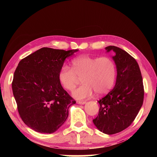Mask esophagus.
<instances>
[{"instance_id": "1", "label": "esophagus", "mask_w": 157, "mask_h": 157, "mask_svg": "<svg viewBox=\"0 0 157 157\" xmlns=\"http://www.w3.org/2000/svg\"><path fill=\"white\" fill-rule=\"evenodd\" d=\"M77 103L79 105H84L86 104V102H85V101H77Z\"/></svg>"}]
</instances>
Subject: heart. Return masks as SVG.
I'll use <instances>...</instances> for the list:
<instances>
[{"label": "heart", "instance_id": "1", "mask_svg": "<svg viewBox=\"0 0 157 157\" xmlns=\"http://www.w3.org/2000/svg\"><path fill=\"white\" fill-rule=\"evenodd\" d=\"M116 66L109 57H91L83 55L72 60V68L63 65L58 73V79L65 89L73 91L79 78L83 84L73 92L78 100L90 98L95 91L103 95L113 88L116 81Z\"/></svg>", "mask_w": 157, "mask_h": 157}]
</instances>
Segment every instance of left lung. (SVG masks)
Returning <instances> with one entry per match:
<instances>
[{
    "mask_svg": "<svg viewBox=\"0 0 157 157\" xmlns=\"http://www.w3.org/2000/svg\"><path fill=\"white\" fill-rule=\"evenodd\" d=\"M105 50L115 52L112 59L117 69L116 81L114 88L98 101L99 113L93 122L98 130L111 135L125 129L134 121L143 105L144 89L136 59L116 46Z\"/></svg>",
    "mask_w": 157,
    "mask_h": 157,
    "instance_id": "1",
    "label": "left lung"
}]
</instances>
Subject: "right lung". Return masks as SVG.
Listing matches in <instances>:
<instances>
[{"mask_svg": "<svg viewBox=\"0 0 157 157\" xmlns=\"http://www.w3.org/2000/svg\"><path fill=\"white\" fill-rule=\"evenodd\" d=\"M78 50L42 48L18 63L13 95L21 119L32 129L51 134L65 123L76 102L63 89L58 73L66 58Z\"/></svg>", "mask_w": 157, "mask_h": 157, "instance_id": "1", "label": "right lung"}]
</instances>
